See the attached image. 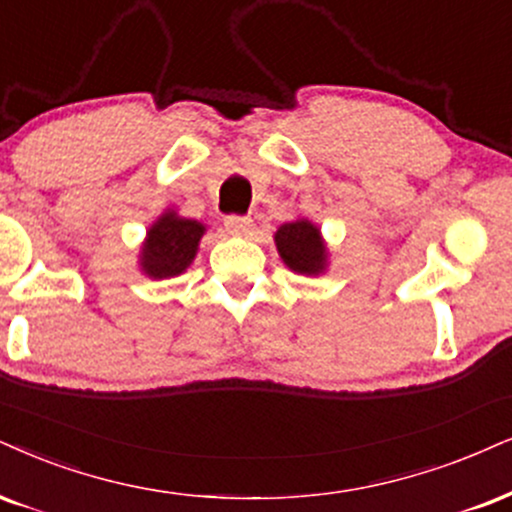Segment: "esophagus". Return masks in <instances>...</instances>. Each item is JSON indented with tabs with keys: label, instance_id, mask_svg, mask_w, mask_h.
<instances>
[{
	"label": "esophagus",
	"instance_id": "34e87169",
	"mask_svg": "<svg viewBox=\"0 0 512 512\" xmlns=\"http://www.w3.org/2000/svg\"><path fill=\"white\" fill-rule=\"evenodd\" d=\"M225 227L230 235H246L251 230V218L249 216H227Z\"/></svg>",
	"mask_w": 512,
	"mask_h": 512
}]
</instances>
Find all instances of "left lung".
I'll use <instances>...</instances> for the list:
<instances>
[{
    "label": "left lung",
    "mask_w": 512,
    "mask_h": 512,
    "mask_svg": "<svg viewBox=\"0 0 512 512\" xmlns=\"http://www.w3.org/2000/svg\"><path fill=\"white\" fill-rule=\"evenodd\" d=\"M275 244L287 266L296 273L315 275L325 268V244L318 227L308 220L282 225L275 235Z\"/></svg>",
    "instance_id": "left-lung-1"
}]
</instances>
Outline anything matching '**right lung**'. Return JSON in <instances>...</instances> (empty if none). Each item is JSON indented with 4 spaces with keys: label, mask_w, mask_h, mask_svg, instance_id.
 Here are the masks:
<instances>
[{
    "label": "right lung",
    "mask_w": 512,
    "mask_h": 512,
    "mask_svg": "<svg viewBox=\"0 0 512 512\" xmlns=\"http://www.w3.org/2000/svg\"><path fill=\"white\" fill-rule=\"evenodd\" d=\"M204 235V225L197 220L178 218L166 213L149 230V239L142 249V268L151 277L180 275L197 254V244Z\"/></svg>",
    "instance_id": "1"
}]
</instances>
